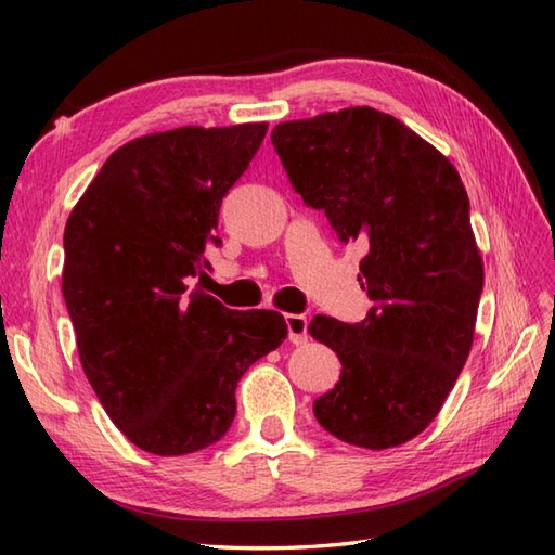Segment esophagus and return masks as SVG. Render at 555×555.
<instances>
[{"label":"esophagus","instance_id":"esophagus-1","mask_svg":"<svg viewBox=\"0 0 555 555\" xmlns=\"http://www.w3.org/2000/svg\"><path fill=\"white\" fill-rule=\"evenodd\" d=\"M286 326H288V338L291 344H308V317L302 314H286Z\"/></svg>","mask_w":555,"mask_h":555}]
</instances>
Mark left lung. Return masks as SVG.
I'll list each match as a JSON object with an SVG mask.
<instances>
[{
	"label": "left lung",
	"instance_id": "1",
	"mask_svg": "<svg viewBox=\"0 0 555 555\" xmlns=\"http://www.w3.org/2000/svg\"><path fill=\"white\" fill-rule=\"evenodd\" d=\"M305 205L324 209L344 243H360V324L317 314L310 334L336 350L340 379L314 400L336 439L384 451L439 415L475 338L485 262L469 199L448 157L396 116L326 112L271 131Z\"/></svg>",
	"mask_w": 555,
	"mask_h": 555
}]
</instances>
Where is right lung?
I'll use <instances>...</instances> for the list:
<instances>
[{"label":"right lung","mask_w":555,"mask_h":555,"mask_svg":"<svg viewBox=\"0 0 555 555\" xmlns=\"http://www.w3.org/2000/svg\"><path fill=\"white\" fill-rule=\"evenodd\" d=\"M267 124L183 126L112 152L68 215L62 293L82 372L128 441L155 455L217 443L241 376L288 336L274 310L188 293L219 207Z\"/></svg>","instance_id":"add662e5"}]
</instances>
